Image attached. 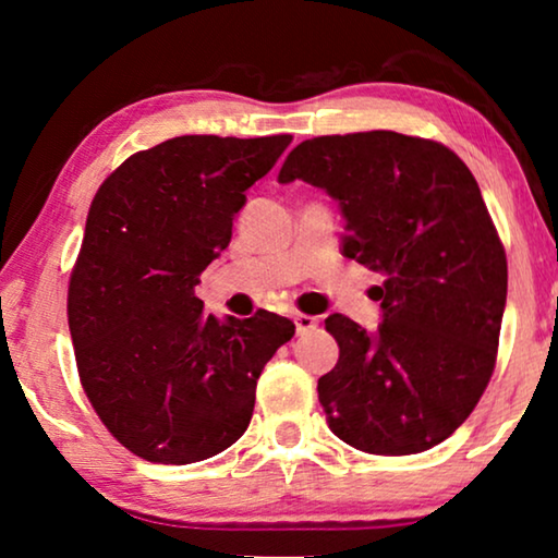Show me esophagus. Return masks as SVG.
<instances>
[{"instance_id": "obj_1", "label": "esophagus", "mask_w": 558, "mask_h": 558, "mask_svg": "<svg viewBox=\"0 0 558 558\" xmlns=\"http://www.w3.org/2000/svg\"><path fill=\"white\" fill-rule=\"evenodd\" d=\"M294 325H296V335H307L312 330H317V317L310 315H294Z\"/></svg>"}]
</instances>
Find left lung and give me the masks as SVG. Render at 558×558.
Instances as JSON below:
<instances>
[{
  "instance_id": "8db88e82",
  "label": "left lung",
  "mask_w": 558,
  "mask_h": 558,
  "mask_svg": "<svg viewBox=\"0 0 558 558\" xmlns=\"http://www.w3.org/2000/svg\"><path fill=\"white\" fill-rule=\"evenodd\" d=\"M325 190L345 218L342 256L384 274V323L325 319L335 368L317 380L335 437L371 454H416L477 407L495 368L506 251L468 165L445 144L396 132L307 140L279 182Z\"/></svg>"
}]
</instances>
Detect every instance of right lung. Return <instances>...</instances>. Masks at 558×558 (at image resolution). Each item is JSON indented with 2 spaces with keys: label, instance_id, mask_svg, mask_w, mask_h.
<instances>
[{
  "label": "right lung",
  "instance_id": "obj_1",
  "mask_svg": "<svg viewBox=\"0 0 558 558\" xmlns=\"http://www.w3.org/2000/svg\"><path fill=\"white\" fill-rule=\"evenodd\" d=\"M292 136L187 134L136 151L104 180L68 287L81 384L129 452L190 464L246 432L256 380L294 325L203 315L201 274L220 256L246 190Z\"/></svg>",
  "mask_w": 558,
  "mask_h": 558
}]
</instances>
